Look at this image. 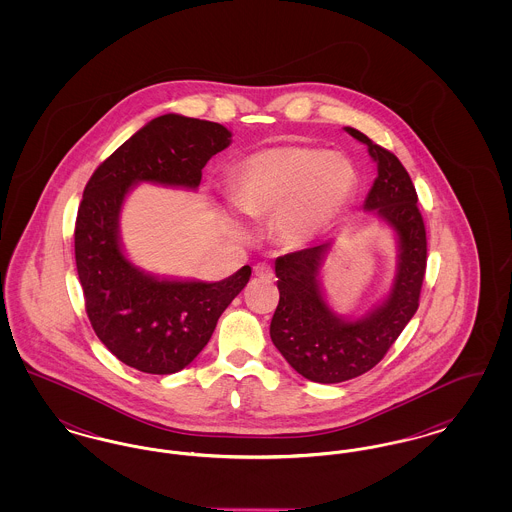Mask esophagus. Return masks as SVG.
Segmentation results:
<instances>
[{"instance_id":"esophagus-1","label":"esophagus","mask_w":512,"mask_h":512,"mask_svg":"<svg viewBox=\"0 0 512 512\" xmlns=\"http://www.w3.org/2000/svg\"><path fill=\"white\" fill-rule=\"evenodd\" d=\"M253 272H255V276L257 278H263V280H270L272 278V267L268 265V263H257L255 267H253Z\"/></svg>"}]
</instances>
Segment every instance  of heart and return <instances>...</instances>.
I'll return each mask as SVG.
<instances>
[{
	"label": "heart",
	"mask_w": 512,
	"mask_h": 512,
	"mask_svg": "<svg viewBox=\"0 0 512 512\" xmlns=\"http://www.w3.org/2000/svg\"><path fill=\"white\" fill-rule=\"evenodd\" d=\"M357 186L349 159L326 149L276 146L247 155L232 178V201L249 217L276 213L288 245L311 242L336 219Z\"/></svg>",
	"instance_id": "heart-1"
}]
</instances>
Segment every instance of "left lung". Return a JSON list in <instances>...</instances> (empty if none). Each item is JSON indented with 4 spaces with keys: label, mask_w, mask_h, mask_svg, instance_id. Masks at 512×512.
I'll return each mask as SVG.
<instances>
[{
    "label": "left lung",
    "mask_w": 512,
    "mask_h": 512,
    "mask_svg": "<svg viewBox=\"0 0 512 512\" xmlns=\"http://www.w3.org/2000/svg\"><path fill=\"white\" fill-rule=\"evenodd\" d=\"M345 130L368 147L378 167L363 209L395 232L397 267L390 293L366 315L351 320L334 313L318 278L330 242L276 259L280 301L270 320V340L295 372L318 384L357 378L384 359L418 309L426 272V228L409 172L363 132Z\"/></svg>",
    "instance_id": "1"
}]
</instances>
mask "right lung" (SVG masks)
I'll return each mask as SVG.
<instances>
[{
	"mask_svg": "<svg viewBox=\"0 0 512 512\" xmlns=\"http://www.w3.org/2000/svg\"><path fill=\"white\" fill-rule=\"evenodd\" d=\"M230 142L232 132L219 122L161 115L107 157L84 188L74 259L86 313L101 343L140 372L174 374L190 365L249 282L251 267L220 282L149 274L124 255L122 203L140 182L197 190L201 169Z\"/></svg>",
	"mask_w": 512,
	"mask_h": 512,
	"instance_id": "add662e5",
	"label": "right lung"
}]
</instances>
